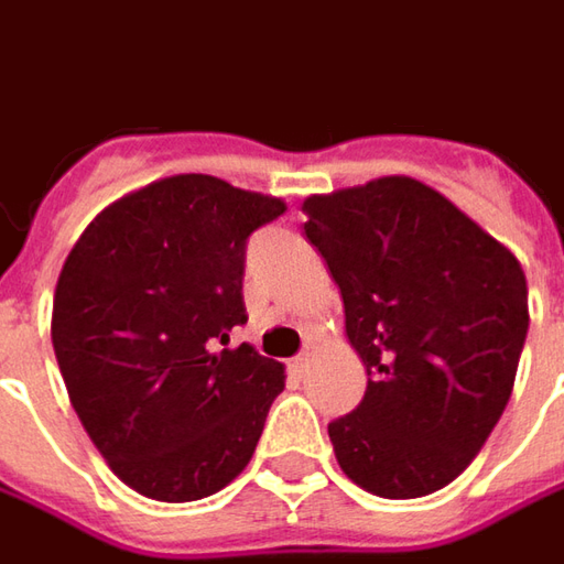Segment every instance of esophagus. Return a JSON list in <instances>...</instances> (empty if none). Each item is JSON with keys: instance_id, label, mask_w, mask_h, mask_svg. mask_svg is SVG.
Masks as SVG:
<instances>
[{"instance_id": "esophagus-1", "label": "esophagus", "mask_w": 564, "mask_h": 564, "mask_svg": "<svg viewBox=\"0 0 564 564\" xmlns=\"http://www.w3.org/2000/svg\"><path fill=\"white\" fill-rule=\"evenodd\" d=\"M310 365H313V352L304 349L301 356H294V359H291V371H294V375H306V371H310Z\"/></svg>"}]
</instances>
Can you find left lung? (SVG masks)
Listing matches in <instances>:
<instances>
[{"mask_svg":"<svg viewBox=\"0 0 564 564\" xmlns=\"http://www.w3.org/2000/svg\"><path fill=\"white\" fill-rule=\"evenodd\" d=\"M304 212L368 371L359 408L328 423L334 457L371 495H433L510 402L528 334L522 263L405 174L306 196Z\"/></svg>","mask_w":564,"mask_h":564,"instance_id":"obj_1","label":"left lung"}]
</instances>
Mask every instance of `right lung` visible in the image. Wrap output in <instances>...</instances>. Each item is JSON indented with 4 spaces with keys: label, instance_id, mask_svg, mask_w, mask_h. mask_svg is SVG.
<instances>
[{
    "label": "right lung",
    "instance_id": "1",
    "mask_svg": "<svg viewBox=\"0 0 564 564\" xmlns=\"http://www.w3.org/2000/svg\"><path fill=\"white\" fill-rule=\"evenodd\" d=\"M285 208L174 174L107 205L69 248L54 356L88 438L138 495L202 500L248 467L285 365L227 340L248 322L245 242Z\"/></svg>",
    "mask_w": 564,
    "mask_h": 564
}]
</instances>
